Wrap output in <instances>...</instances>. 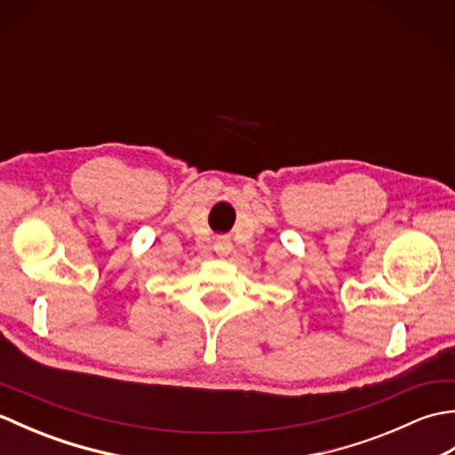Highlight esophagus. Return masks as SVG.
<instances>
[{
    "label": "esophagus",
    "mask_w": 455,
    "mask_h": 455,
    "mask_svg": "<svg viewBox=\"0 0 455 455\" xmlns=\"http://www.w3.org/2000/svg\"><path fill=\"white\" fill-rule=\"evenodd\" d=\"M230 250H233V243H230V238L228 236H219L217 240H215V252L219 254V256H227Z\"/></svg>",
    "instance_id": "1"
}]
</instances>
